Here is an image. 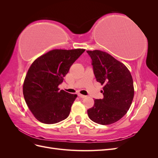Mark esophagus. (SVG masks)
<instances>
[{
  "label": "esophagus",
  "instance_id": "34e87169",
  "mask_svg": "<svg viewBox=\"0 0 158 158\" xmlns=\"http://www.w3.org/2000/svg\"><path fill=\"white\" fill-rule=\"evenodd\" d=\"M78 96H79L80 98H82V99H84V98H85V97H86V96H85V95H82V94H78Z\"/></svg>",
  "mask_w": 158,
  "mask_h": 158
}]
</instances>
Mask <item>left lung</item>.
<instances>
[{"instance_id":"left-lung-1","label":"left lung","mask_w":158,"mask_h":158,"mask_svg":"<svg viewBox=\"0 0 158 158\" xmlns=\"http://www.w3.org/2000/svg\"><path fill=\"white\" fill-rule=\"evenodd\" d=\"M92 60L94 73L103 85V98L94 99L88 110L89 118L103 125L118 121L127 113L135 94L133 80L127 66L111 55L100 50L87 51Z\"/></svg>"}]
</instances>
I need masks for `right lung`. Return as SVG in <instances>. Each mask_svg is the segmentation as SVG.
Here are the masks:
<instances>
[{"label": "right lung", "instance_id": "right-lung-1", "mask_svg": "<svg viewBox=\"0 0 158 158\" xmlns=\"http://www.w3.org/2000/svg\"><path fill=\"white\" fill-rule=\"evenodd\" d=\"M84 51L51 50L38 57L28 69L23 84V97L33 116L41 123L55 124L69 117L77 95L58 87Z\"/></svg>", "mask_w": 158, "mask_h": 158}]
</instances>
